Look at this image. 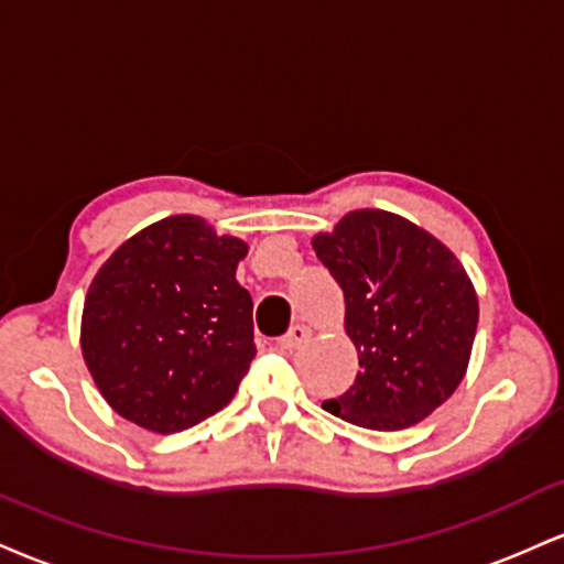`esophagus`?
Masks as SVG:
<instances>
[{
  "label": "esophagus",
  "mask_w": 564,
  "mask_h": 564,
  "mask_svg": "<svg viewBox=\"0 0 564 564\" xmlns=\"http://www.w3.org/2000/svg\"><path fill=\"white\" fill-rule=\"evenodd\" d=\"M310 338H312V330L307 328V325H294V328H291L289 334L283 336L281 341H278V347L286 349V351H294V349L304 347V344H307Z\"/></svg>",
  "instance_id": "esophagus-1"
}]
</instances>
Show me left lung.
<instances>
[{
	"instance_id": "1",
	"label": "left lung",
	"mask_w": 564,
	"mask_h": 564,
	"mask_svg": "<svg viewBox=\"0 0 564 564\" xmlns=\"http://www.w3.org/2000/svg\"><path fill=\"white\" fill-rule=\"evenodd\" d=\"M347 302L355 386L323 406L370 431L429 417L465 378L478 296L449 249L386 209H355L312 239Z\"/></svg>"
}]
</instances>
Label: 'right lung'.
I'll return each instance as SVG.
<instances>
[{
	"mask_svg": "<svg viewBox=\"0 0 564 564\" xmlns=\"http://www.w3.org/2000/svg\"><path fill=\"white\" fill-rule=\"evenodd\" d=\"M247 243L196 215L131 236L88 286L80 349L118 415L178 433L220 412L257 355L252 296L236 281Z\"/></svg>",
	"mask_w": 564,
	"mask_h": 564,
	"instance_id": "add662e5",
	"label": "right lung"
}]
</instances>
